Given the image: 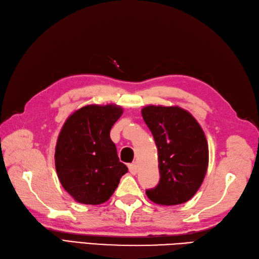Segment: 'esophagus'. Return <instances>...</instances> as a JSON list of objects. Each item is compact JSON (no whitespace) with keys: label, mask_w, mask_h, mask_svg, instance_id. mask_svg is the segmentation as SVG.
I'll list each match as a JSON object with an SVG mask.
<instances>
[{"label":"esophagus","mask_w":259,"mask_h":259,"mask_svg":"<svg viewBox=\"0 0 259 259\" xmlns=\"http://www.w3.org/2000/svg\"><path fill=\"white\" fill-rule=\"evenodd\" d=\"M129 171H130V173L131 174H137V172H138V165H137V163H131V164H129Z\"/></svg>","instance_id":"obj_1"}]
</instances>
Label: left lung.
<instances>
[{
    "label": "left lung",
    "instance_id": "left-lung-1",
    "mask_svg": "<svg viewBox=\"0 0 259 259\" xmlns=\"http://www.w3.org/2000/svg\"><path fill=\"white\" fill-rule=\"evenodd\" d=\"M158 148L160 181L147 196L161 205L188 202L207 171L208 146L195 118L178 106H147L141 110Z\"/></svg>",
    "mask_w": 259,
    "mask_h": 259
}]
</instances>
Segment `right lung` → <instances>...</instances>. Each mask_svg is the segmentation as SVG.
<instances>
[{
  "label": "right lung",
  "instance_id": "add662e5",
  "mask_svg": "<svg viewBox=\"0 0 259 259\" xmlns=\"http://www.w3.org/2000/svg\"><path fill=\"white\" fill-rule=\"evenodd\" d=\"M117 105H88L66 120L55 148V166L63 188L78 203L109 200L128 167L119 161L110 130L122 115Z\"/></svg>",
  "mask_w": 259,
  "mask_h": 259
}]
</instances>
